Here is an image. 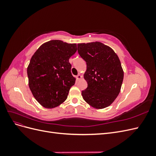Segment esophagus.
<instances>
[{"label": "esophagus", "instance_id": "obj_1", "mask_svg": "<svg viewBox=\"0 0 156 156\" xmlns=\"http://www.w3.org/2000/svg\"><path fill=\"white\" fill-rule=\"evenodd\" d=\"M81 78V75H80V74H78V75H77V76H76V79H77V80H79Z\"/></svg>", "mask_w": 156, "mask_h": 156}]
</instances>
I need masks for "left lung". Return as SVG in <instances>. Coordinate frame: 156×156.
Segmentation results:
<instances>
[{
	"instance_id": "1",
	"label": "left lung",
	"mask_w": 156,
	"mask_h": 156,
	"mask_svg": "<svg viewBox=\"0 0 156 156\" xmlns=\"http://www.w3.org/2000/svg\"><path fill=\"white\" fill-rule=\"evenodd\" d=\"M80 56L87 63L84 78L87 88L82 91L84 100L96 108L109 106L119 95L124 79L119 56L101 42L77 44Z\"/></svg>"
}]
</instances>
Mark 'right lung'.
<instances>
[{
  "instance_id": "1",
  "label": "right lung",
  "mask_w": 156,
  "mask_h": 156,
  "mask_svg": "<svg viewBox=\"0 0 156 156\" xmlns=\"http://www.w3.org/2000/svg\"><path fill=\"white\" fill-rule=\"evenodd\" d=\"M77 51V45L51 40L33 55L27 68L29 85L40 104L54 108L67 99L75 83L69 59Z\"/></svg>"
}]
</instances>
